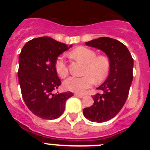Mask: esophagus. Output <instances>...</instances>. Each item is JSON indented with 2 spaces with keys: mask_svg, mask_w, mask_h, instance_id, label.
<instances>
[{
  "mask_svg": "<svg viewBox=\"0 0 150 150\" xmlns=\"http://www.w3.org/2000/svg\"><path fill=\"white\" fill-rule=\"evenodd\" d=\"M75 96H76V97H78V98H83V97H84V95H79V94H75Z\"/></svg>",
  "mask_w": 150,
  "mask_h": 150,
  "instance_id": "esophagus-1",
  "label": "esophagus"
}]
</instances>
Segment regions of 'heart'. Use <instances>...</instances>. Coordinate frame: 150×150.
<instances>
[{
	"instance_id": "1",
	"label": "heart",
	"mask_w": 150,
	"mask_h": 150,
	"mask_svg": "<svg viewBox=\"0 0 150 150\" xmlns=\"http://www.w3.org/2000/svg\"><path fill=\"white\" fill-rule=\"evenodd\" d=\"M71 56L85 64L84 76H70L64 82V87L68 91L75 93H83L93 85L94 82L100 83L106 79L110 71V63L108 58L104 55L97 56L92 50L79 46L71 52ZM55 68L61 77H65L68 74L67 64L63 57L60 56L55 62Z\"/></svg>"
}]
</instances>
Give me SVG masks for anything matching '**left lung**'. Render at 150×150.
<instances>
[{"label":"left lung","mask_w":150,"mask_h":150,"mask_svg":"<svg viewBox=\"0 0 150 150\" xmlns=\"http://www.w3.org/2000/svg\"><path fill=\"white\" fill-rule=\"evenodd\" d=\"M86 45L104 52L110 63L109 75L97 88L100 92L93 96V105L83 109L88 120L104 122L114 117L126 101L133 79L134 60L126 46L115 39L103 37Z\"/></svg>","instance_id":"obj_1"}]
</instances>
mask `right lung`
<instances>
[{"label":"right lung","instance_id":"right-lung-1","mask_svg":"<svg viewBox=\"0 0 150 150\" xmlns=\"http://www.w3.org/2000/svg\"><path fill=\"white\" fill-rule=\"evenodd\" d=\"M50 37L28 41L18 56V83L23 100L35 116L43 120H55L65 109L66 100L74 95L71 91L53 94L61 80L57 75V58L71 48Z\"/></svg>","mask_w":150,"mask_h":150}]
</instances>
